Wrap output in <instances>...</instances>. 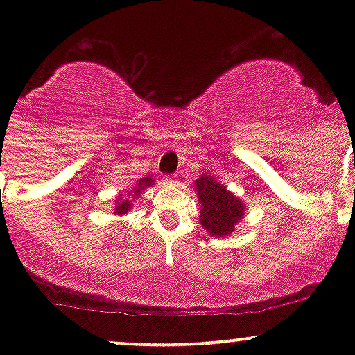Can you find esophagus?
<instances>
[{
  "instance_id": "obj_1",
  "label": "esophagus",
  "mask_w": 355,
  "mask_h": 355,
  "mask_svg": "<svg viewBox=\"0 0 355 355\" xmlns=\"http://www.w3.org/2000/svg\"><path fill=\"white\" fill-rule=\"evenodd\" d=\"M178 184H180V180H178L177 177H164L163 178V185H166V187H177Z\"/></svg>"
}]
</instances>
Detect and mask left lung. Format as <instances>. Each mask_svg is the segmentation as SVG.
<instances>
[{
	"mask_svg": "<svg viewBox=\"0 0 355 355\" xmlns=\"http://www.w3.org/2000/svg\"><path fill=\"white\" fill-rule=\"evenodd\" d=\"M198 196L199 223L211 237H228L235 227L244 220L247 204L230 192L227 185L218 182L213 175L202 173L194 182Z\"/></svg>",
	"mask_w": 355,
	"mask_h": 355,
	"instance_id": "obj_1",
	"label": "left lung"
}]
</instances>
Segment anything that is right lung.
I'll return each mask as SVG.
<instances>
[{"label": "right lung", "mask_w": 355, "mask_h": 355, "mask_svg": "<svg viewBox=\"0 0 355 355\" xmlns=\"http://www.w3.org/2000/svg\"><path fill=\"white\" fill-rule=\"evenodd\" d=\"M155 184L156 182L153 180L151 177H142L139 178L134 185H130V187L125 189L123 192H120V194L116 196V199L113 200L114 214H116V216H123V214H127L128 211L134 207V200L137 199L146 189L153 187Z\"/></svg>", "instance_id": "obj_1"}]
</instances>
